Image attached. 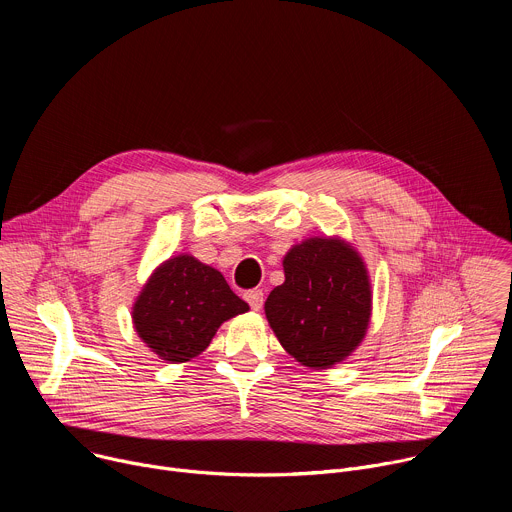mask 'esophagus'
Instances as JSON below:
<instances>
[{
	"instance_id": "34e87169",
	"label": "esophagus",
	"mask_w": 512,
	"mask_h": 512,
	"mask_svg": "<svg viewBox=\"0 0 512 512\" xmlns=\"http://www.w3.org/2000/svg\"><path fill=\"white\" fill-rule=\"evenodd\" d=\"M245 300L251 306V310L259 312L263 308V291L261 289H251V291H247V294H245Z\"/></svg>"
}]
</instances>
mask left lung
<instances>
[{
    "instance_id": "8db88e82",
    "label": "left lung",
    "mask_w": 512,
    "mask_h": 512,
    "mask_svg": "<svg viewBox=\"0 0 512 512\" xmlns=\"http://www.w3.org/2000/svg\"><path fill=\"white\" fill-rule=\"evenodd\" d=\"M285 281L265 316L281 346L310 369H330L362 342L373 291L362 257L342 239L312 237L283 257Z\"/></svg>"
}]
</instances>
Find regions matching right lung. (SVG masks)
Returning <instances> with one entry per match:
<instances>
[{
    "mask_svg": "<svg viewBox=\"0 0 512 512\" xmlns=\"http://www.w3.org/2000/svg\"><path fill=\"white\" fill-rule=\"evenodd\" d=\"M249 310L223 273L192 255L164 261L133 304L139 338L172 364L198 356L223 322Z\"/></svg>",
    "mask_w": 512,
    "mask_h": 512,
    "instance_id": "1",
    "label": "right lung"
}]
</instances>
